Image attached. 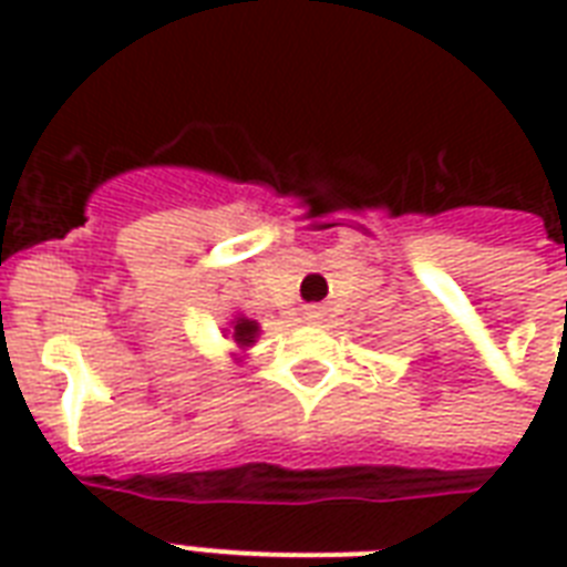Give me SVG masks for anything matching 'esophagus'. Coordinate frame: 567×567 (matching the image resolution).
Returning <instances> with one entry per match:
<instances>
[{
	"label": "esophagus",
	"instance_id": "34e87169",
	"mask_svg": "<svg viewBox=\"0 0 567 567\" xmlns=\"http://www.w3.org/2000/svg\"><path fill=\"white\" fill-rule=\"evenodd\" d=\"M306 318H309V320H318V318H320V309H318V306H309V309H306Z\"/></svg>",
	"mask_w": 567,
	"mask_h": 567
}]
</instances>
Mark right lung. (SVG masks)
Returning <instances> with one entry per match:
<instances>
[{
  "instance_id": "right-lung-1",
  "label": "right lung",
  "mask_w": 567,
  "mask_h": 567,
  "mask_svg": "<svg viewBox=\"0 0 567 567\" xmlns=\"http://www.w3.org/2000/svg\"><path fill=\"white\" fill-rule=\"evenodd\" d=\"M258 332H261V327H258L256 320L244 318V315H235V318L229 320V329H226V336L235 341V347H240V350H247V347L256 344Z\"/></svg>"
}]
</instances>
